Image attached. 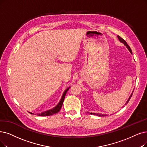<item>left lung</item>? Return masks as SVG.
<instances>
[{"label": "left lung", "instance_id": "8db88e82", "mask_svg": "<svg viewBox=\"0 0 147 147\" xmlns=\"http://www.w3.org/2000/svg\"><path fill=\"white\" fill-rule=\"evenodd\" d=\"M118 39H119V40L120 41V42H121V43H122L123 44H124L127 48V49H128V51L130 52V53H131L132 54V51H131V48H130V47L128 46V45L127 43V42H125V41L123 39V38H122L120 36H118ZM132 95H133V93H131V95L130 96V97H129V98H128V99L127 100V101L126 102V103H125V105L128 102V101H129V100H130V98H131V97L132 96ZM90 114H91V115H97V116H106V115H102V114H98V113H90Z\"/></svg>", "mask_w": 147, "mask_h": 147}]
</instances>
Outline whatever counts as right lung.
Returning <instances> with one entry per match:
<instances>
[{
    "mask_svg": "<svg viewBox=\"0 0 147 147\" xmlns=\"http://www.w3.org/2000/svg\"><path fill=\"white\" fill-rule=\"evenodd\" d=\"M69 88H70V87H68L67 89H66V90L64 92V93H63V94L62 97H61V99H60V101L59 103H58L54 108L52 109H51V110H47V111H44V112H42V113H39V114L37 113V115H38V116H48L53 115L54 114L58 113V111H59L60 110V109H61V107H62V105H63V101H64V98H65L67 90L69 89ZM29 113H30V112H29Z\"/></svg>",
    "mask_w": 147,
    "mask_h": 147,
    "instance_id": "add662e5",
    "label": "right lung"
}]
</instances>
